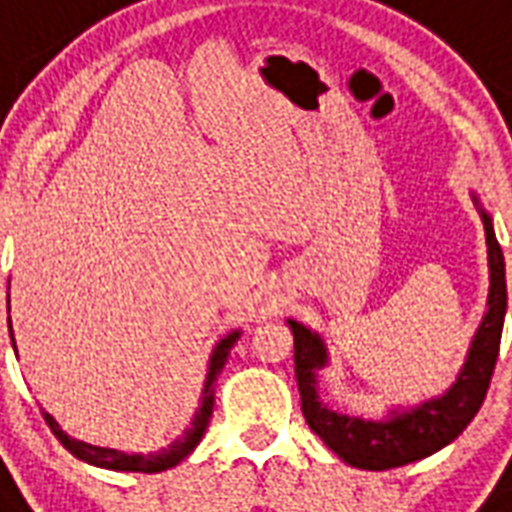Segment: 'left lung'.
Returning <instances> with one entry per match:
<instances>
[{"instance_id": "left-lung-1", "label": "left lung", "mask_w": 512, "mask_h": 512, "mask_svg": "<svg viewBox=\"0 0 512 512\" xmlns=\"http://www.w3.org/2000/svg\"><path fill=\"white\" fill-rule=\"evenodd\" d=\"M481 220H484L489 271H492L489 311L473 337L460 377L444 396L430 398L425 404L412 406L401 414L393 412L382 422L332 412L327 406H321L316 396V369L327 364V348L316 332L289 319V327L295 335V377L305 422L348 465L364 470H388L422 460L444 449L446 444H452L484 404L494 364L500 356L502 324L508 311V284H505V257H502L500 241L494 236L492 217L484 212Z\"/></svg>"}]
</instances>
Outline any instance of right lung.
I'll list each match as a JSON object with an SVG mask.
<instances>
[{
	"instance_id": "1",
	"label": "right lung",
	"mask_w": 512,
	"mask_h": 512,
	"mask_svg": "<svg viewBox=\"0 0 512 512\" xmlns=\"http://www.w3.org/2000/svg\"><path fill=\"white\" fill-rule=\"evenodd\" d=\"M10 337H12V324H10ZM236 340H239V332H231V335L217 342V348L212 350L199 412H196V417H193L191 428L185 430L183 436L177 438V441H172L170 449H162V452H156V454H124V452H116V449H103V446H90V444H84V441H76V438H71L68 433H63L58 422L52 420L47 412H42L44 422L50 425L55 438H58L60 444L66 446L68 452L76 454L79 460L100 465V468L130 470V473H159V470L175 468L177 462L185 460V457L196 449V444H199L201 436H204V430H207L209 417H212V406H215V380H217V374H220V369H223L225 358H228V353H231L233 342ZM12 345H15V342H12Z\"/></svg>"
}]
</instances>
